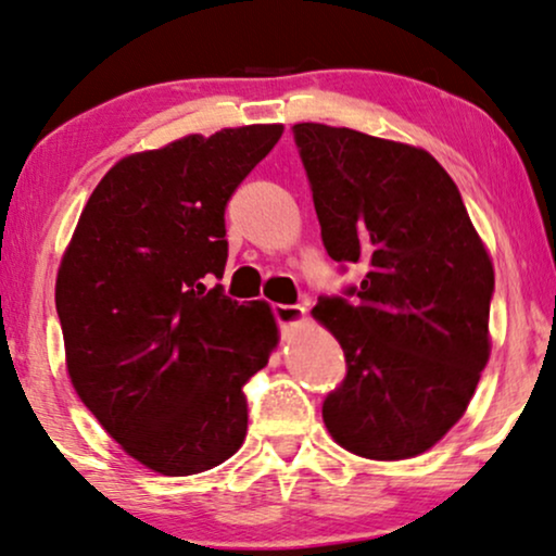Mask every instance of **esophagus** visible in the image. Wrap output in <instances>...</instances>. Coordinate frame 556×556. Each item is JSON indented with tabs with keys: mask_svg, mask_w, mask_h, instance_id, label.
I'll return each mask as SVG.
<instances>
[{
	"mask_svg": "<svg viewBox=\"0 0 556 556\" xmlns=\"http://www.w3.org/2000/svg\"><path fill=\"white\" fill-rule=\"evenodd\" d=\"M274 318L282 328H294L307 320V311L302 305H274Z\"/></svg>",
	"mask_w": 556,
	"mask_h": 556,
	"instance_id": "1",
	"label": "esophagus"
}]
</instances>
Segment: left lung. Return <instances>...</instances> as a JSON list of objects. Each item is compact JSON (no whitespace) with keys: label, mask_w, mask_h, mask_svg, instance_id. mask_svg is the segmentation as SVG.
<instances>
[{"label":"left lung","mask_w":556,"mask_h":556,"mask_svg":"<svg viewBox=\"0 0 556 556\" xmlns=\"http://www.w3.org/2000/svg\"><path fill=\"white\" fill-rule=\"evenodd\" d=\"M294 140L328 256L364 269L354 300L313 307L349 367L323 424L364 459H410L465 416L490 359L493 258L428 151L320 123Z\"/></svg>","instance_id":"8db88e82"}]
</instances>
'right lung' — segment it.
<instances>
[{
	"label": "right lung",
	"mask_w": 556,
	"mask_h": 556,
	"mask_svg": "<svg viewBox=\"0 0 556 556\" xmlns=\"http://www.w3.org/2000/svg\"><path fill=\"white\" fill-rule=\"evenodd\" d=\"M285 125L185 136L117 161L94 187L55 277L66 371L121 448L166 477L200 475L245 439L243 384L269 364V302L207 277L228 258L226 205Z\"/></svg>",
	"instance_id": "1"
}]
</instances>
